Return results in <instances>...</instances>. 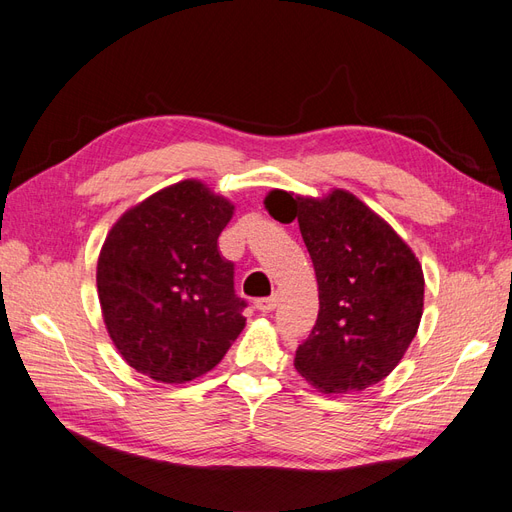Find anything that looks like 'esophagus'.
I'll list each match as a JSON object with an SVG mask.
<instances>
[{
  "mask_svg": "<svg viewBox=\"0 0 512 512\" xmlns=\"http://www.w3.org/2000/svg\"><path fill=\"white\" fill-rule=\"evenodd\" d=\"M254 305H256L258 312L269 314V312H273V309L277 307V294H271V297H265V299H256Z\"/></svg>",
  "mask_w": 512,
  "mask_h": 512,
  "instance_id": "34e87169",
  "label": "esophagus"
}]
</instances>
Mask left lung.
Returning a JSON list of instances; mask_svg holds the SVG:
<instances>
[{"label": "left lung", "instance_id": "obj_1", "mask_svg": "<svg viewBox=\"0 0 512 512\" xmlns=\"http://www.w3.org/2000/svg\"><path fill=\"white\" fill-rule=\"evenodd\" d=\"M290 203L314 262L318 320L299 346L294 367L324 395L365 391L404 359L423 316L425 277L410 245L376 211L346 190L327 196L265 198Z\"/></svg>", "mask_w": 512, "mask_h": 512}]
</instances>
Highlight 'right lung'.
<instances>
[{"mask_svg": "<svg viewBox=\"0 0 512 512\" xmlns=\"http://www.w3.org/2000/svg\"><path fill=\"white\" fill-rule=\"evenodd\" d=\"M235 205L185 179L128 209L98 258L106 331L138 374L183 384L218 365L245 327L235 265L218 250Z\"/></svg>", "mask_w": 512, "mask_h": 512, "instance_id": "1", "label": "right lung"}]
</instances>
